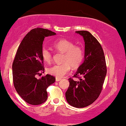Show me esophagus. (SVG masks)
Segmentation results:
<instances>
[{
    "label": "esophagus",
    "instance_id": "1",
    "mask_svg": "<svg viewBox=\"0 0 126 126\" xmlns=\"http://www.w3.org/2000/svg\"><path fill=\"white\" fill-rule=\"evenodd\" d=\"M61 78H59V77H56V81H57V82L60 81V80H61Z\"/></svg>",
    "mask_w": 126,
    "mask_h": 126
}]
</instances>
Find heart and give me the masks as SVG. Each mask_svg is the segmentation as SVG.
<instances>
[{
    "label": "heart",
    "mask_w": 126,
    "mask_h": 126,
    "mask_svg": "<svg viewBox=\"0 0 126 126\" xmlns=\"http://www.w3.org/2000/svg\"><path fill=\"white\" fill-rule=\"evenodd\" d=\"M52 46L57 52L63 53V63L54 65L47 69V72L51 75L62 77L69 72L70 66L73 69L77 68L82 63L84 57L83 48L76 45L74 42L62 39L54 41ZM41 56L45 63H49L52 61V53L48 49L43 48Z\"/></svg>",
    "instance_id": "b5f03b06"
}]
</instances>
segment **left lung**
I'll use <instances>...</instances> for the list:
<instances>
[{
	"label": "left lung",
	"mask_w": 126,
	"mask_h": 126,
	"mask_svg": "<svg viewBox=\"0 0 126 126\" xmlns=\"http://www.w3.org/2000/svg\"><path fill=\"white\" fill-rule=\"evenodd\" d=\"M76 32L84 39L85 59L73 76L79 81H74L72 78L68 79L70 85L65 96L69 105L82 108L92 104L99 96L107 67L103 49L96 38L86 31Z\"/></svg>",
	"instance_id": "left-lung-1"
}]
</instances>
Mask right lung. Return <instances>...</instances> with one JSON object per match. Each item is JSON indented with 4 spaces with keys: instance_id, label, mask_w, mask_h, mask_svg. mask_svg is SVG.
<instances>
[{
    "instance_id": "add662e5",
    "label": "right lung",
    "mask_w": 126,
    "mask_h": 126,
    "mask_svg": "<svg viewBox=\"0 0 126 126\" xmlns=\"http://www.w3.org/2000/svg\"><path fill=\"white\" fill-rule=\"evenodd\" d=\"M56 34L47 29H33L24 37L12 63L14 85L22 99L30 105H39L47 101V89L55 82L50 74L37 79L36 76L44 72L41 56L45 37Z\"/></svg>"
}]
</instances>
